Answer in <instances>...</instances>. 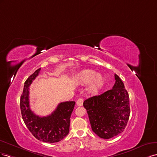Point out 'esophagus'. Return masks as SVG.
<instances>
[{
	"label": "esophagus",
	"instance_id": "34e87169",
	"mask_svg": "<svg viewBox=\"0 0 157 157\" xmlns=\"http://www.w3.org/2000/svg\"><path fill=\"white\" fill-rule=\"evenodd\" d=\"M83 99L82 98H79V99H78V101H76V105H77L78 106H81L83 105Z\"/></svg>",
	"mask_w": 157,
	"mask_h": 157
}]
</instances>
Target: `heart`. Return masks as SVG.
Listing matches in <instances>:
<instances>
[{"instance_id": "heart-1", "label": "heart", "mask_w": 157, "mask_h": 157, "mask_svg": "<svg viewBox=\"0 0 157 157\" xmlns=\"http://www.w3.org/2000/svg\"><path fill=\"white\" fill-rule=\"evenodd\" d=\"M74 82L77 85L89 84L87 91L89 94L95 95L99 91L105 83V79L101 74H97L95 71L90 69L83 70L76 75Z\"/></svg>"}]
</instances>
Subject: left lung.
Wrapping results in <instances>:
<instances>
[{
	"instance_id": "1",
	"label": "left lung",
	"mask_w": 157,
	"mask_h": 157,
	"mask_svg": "<svg viewBox=\"0 0 157 157\" xmlns=\"http://www.w3.org/2000/svg\"><path fill=\"white\" fill-rule=\"evenodd\" d=\"M113 89L83 102L91 129L102 139H110L124 132L130 114L128 93L118 75Z\"/></svg>"
}]
</instances>
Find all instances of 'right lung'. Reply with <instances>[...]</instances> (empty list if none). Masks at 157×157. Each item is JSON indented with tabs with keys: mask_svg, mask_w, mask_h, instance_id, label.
<instances>
[{
	"mask_svg": "<svg viewBox=\"0 0 157 157\" xmlns=\"http://www.w3.org/2000/svg\"><path fill=\"white\" fill-rule=\"evenodd\" d=\"M41 68L37 69L24 83L23 93L20 98V109L22 118L32 135L38 140L49 143L61 141L68 135L70 130V116L75 102H60L53 113L47 116H37L31 110L29 101V86L39 75Z\"/></svg>",
	"mask_w": 157,
	"mask_h": 157,
	"instance_id": "add662e5",
	"label": "right lung"
}]
</instances>
